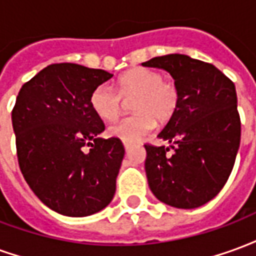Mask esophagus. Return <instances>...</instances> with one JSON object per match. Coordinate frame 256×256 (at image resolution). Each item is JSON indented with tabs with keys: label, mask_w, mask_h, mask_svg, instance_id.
<instances>
[{
	"label": "esophagus",
	"mask_w": 256,
	"mask_h": 256,
	"mask_svg": "<svg viewBox=\"0 0 256 256\" xmlns=\"http://www.w3.org/2000/svg\"><path fill=\"white\" fill-rule=\"evenodd\" d=\"M124 150H126V152H128V150H130V144H124Z\"/></svg>",
	"instance_id": "obj_1"
}]
</instances>
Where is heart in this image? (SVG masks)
<instances>
[{
	"label": "heart",
	"instance_id": "b5f03b06",
	"mask_svg": "<svg viewBox=\"0 0 256 256\" xmlns=\"http://www.w3.org/2000/svg\"><path fill=\"white\" fill-rule=\"evenodd\" d=\"M132 115L120 118L108 128V133L124 142H136L156 126V120L168 122L180 106V89L172 80L163 79L159 71L133 68L120 75L116 90L98 84L90 94V106L101 119H114L123 106V98H132Z\"/></svg>",
	"mask_w": 256,
	"mask_h": 256
}]
</instances>
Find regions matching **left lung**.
<instances>
[{
    "label": "left lung",
    "mask_w": 256,
    "mask_h": 256,
    "mask_svg": "<svg viewBox=\"0 0 256 256\" xmlns=\"http://www.w3.org/2000/svg\"><path fill=\"white\" fill-rule=\"evenodd\" d=\"M142 66L166 70L180 89L177 112L159 133L170 148L144 145L150 190L172 207H200L224 188L240 146L234 84L212 64L185 54L159 56Z\"/></svg>",
    "instance_id": "8db88e82"
}]
</instances>
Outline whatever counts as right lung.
<instances>
[{
    "instance_id": "add662e5",
    "label": "right lung",
    "mask_w": 256,
    "mask_h": 256,
    "mask_svg": "<svg viewBox=\"0 0 256 256\" xmlns=\"http://www.w3.org/2000/svg\"><path fill=\"white\" fill-rule=\"evenodd\" d=\"M111 78L104 70L50 64L18 94L12 126L20 172L58 214L88 216L115 194L124 146L116 137H98L106 128L90 106L93 89Z\"/></svg>"
}]
</instances>
